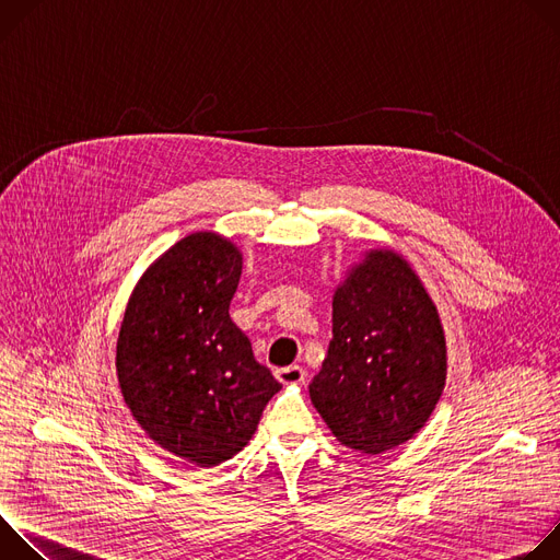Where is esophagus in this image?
Instances as JSON below:
<instances>
[{
	"mask_svg": "<svg viewBox=\"0 0 560 560\" xmlns=\"http://www.w3.org/2000/svg\"><path fill=\"white\" fill-rule=\"evenodd\" d=\"M277 378L285 385H296V383H303L305 381V370L301 365H288V368H279L277 372Z\"/></svg>",
	"mask_w": 560,
	"mask_h": 560,
	"instance_id": "1",
	"label": "esophagus"
}]
</instances>
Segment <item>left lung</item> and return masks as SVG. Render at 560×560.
Returning <instances> with one entry per match:
<instances>
[{
	"label": "left lung",
	"instance_id": "1",
	"mask_svg": "<svg viewBox=\"0 0 560 560\" xmlns=\"http://www.w3.org/2000/svg\"><path fill=\"white\" fill-rule=\"evenodd\" d=\"M439 312L410 264L372 250L332 301V341L310 398L348 447L381 454L410 441L445 385Z\"/></svg>",
	"mask_w": 560,
	"mask_h": 560
}]
</instances>
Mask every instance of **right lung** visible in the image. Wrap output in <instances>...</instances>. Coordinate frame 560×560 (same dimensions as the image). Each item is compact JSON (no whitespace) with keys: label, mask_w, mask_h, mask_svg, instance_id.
<instances>
[{"label":"right lung","mask_w":560,"mask_h":560,"mask_svg":"<svg viewBox=\"0 0 560 560\" xmlns=\"http://www.w3.org/2000/svg\"><path fill=\"white\" fill-rule=\"evenodd\" d=\"M242 253L195 232L137 283L117 339L124 401L143 432L175 456L212 467L253 439L281 389L228 314Z\"/></svg>","instance_id":"right-lung-1"}]
</instances>
